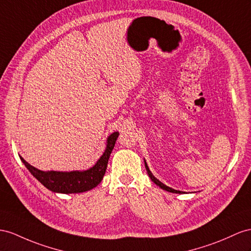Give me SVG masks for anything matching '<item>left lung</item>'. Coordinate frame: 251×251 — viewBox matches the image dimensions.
Listing matches in <instances>:
<instances>
[{
    "instance_id": "left-lung-1",
    "label": "left lung",
    "mask_w": 251,
    "mask_h": 251,
    "mask_svg": "<svg viewBox=\"0 0 251 251\" xmlns=\"http://www.w3.org/2000/svg\"><path fill=\"white\" fill-rule=\"evenodd\" d=\"M145 169H146V171H147V174H149V176L151 177V181H153L155 182L157 185H159L160 188L161 189H163V190H165V191H168V192H172V193H179V194H181V193H183V192H181V191H177V190H174V189H172V188H170V187H166L165 184H163L162 182H160L157 178H155V176H153L152 174H151V172L150 171V169H149V166H147V164H146V162H145Z\"/></svg>"
}]
</instances>
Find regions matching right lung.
<instances>
[{
	"label": "right lung",
	"instance_id": "obj_1",
	"mask_svg": "<svg viewBox=\"0 0 251 251\" xmlns=\"http://www.w3.org/2000/svg\"><path fill=\"white\" fill-rule=\"evenodd\" d=\"M119 137V132H113L107 140V147L105 152L93 168L82 172H42L31 166L21 158L26 169L31 173L38 181H40L47 189L63 194L71 193H82L95 188L105 175L107 163L110 153L113 150L115 141Z\"/></svg>",
	"mask_w": 251,
	"mask_h": 251
}]
</instances>
